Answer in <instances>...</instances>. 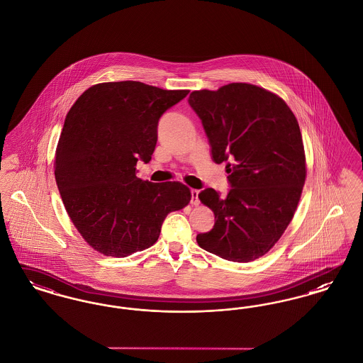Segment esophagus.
I'll return each instance as SVG.
<instances>
[{"instance_id": "obj_1", "label": "esophagus", "mask_w": 363, "mask_h": 363, "mask_svg": "<svg viewBox=\"0 0 363 363\" xmlns=\"http://www.w3.org/2000/svg\"><path fill=\"white\" fill-rule=\"evenodd\" d=\"M199 190L197 189H191L190 190V196H191V199H190V203H191V206H199L200 204V200H199Z\"/></svg>"}]
</instances>
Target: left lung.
I'll return each instance as SVG.
<instances>
[{
  "mask_svg": "<svg viewBox=\"0 0 363 363\" xmlns=\"http://www.w3.org/2000/svg\"><path fill=\"white\" fill-rule=\"evenodd\" d=\"M189 104L203 122L213 162H225L231 186L225 199L212 188L199 194L215 225L197 243L228 261L259 259L290 225L305 184L298 121L281 98L246 83L193 91Z\"/></svg>",
  "mask_w": 363,
  "mask_h": 363,
  "instance_id": "obj_1",
  "label": "left lung"
}]
</instances>
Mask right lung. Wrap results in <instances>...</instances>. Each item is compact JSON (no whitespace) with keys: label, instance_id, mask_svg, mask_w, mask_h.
<instances>
[{"label":"right lung","instance_id":"right-lung-1","mask_svg":"<svg viewBox=\"0 0 363 363\" xmlns=\"http://www.w3.org/2000/svg\"><path fill=\"white\" fill-rule=\"evenodd\" d=\"M188 89L140 82L89 86L70 107L58 140L54 175L72 223L96 252L126 257L152 246L166 216L186 207L181 182L136 177L155 151L157 122Z\"/></svg>","mask_w":363,"mask_h":363}]
</instances>
